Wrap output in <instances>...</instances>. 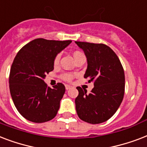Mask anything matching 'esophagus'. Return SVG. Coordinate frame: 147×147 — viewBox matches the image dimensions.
I'll list each match as a JSON object with an SVG mask.
<instances>
[{"label": "esophagus", "instance_id": "34e87169", "mask_svg": "<svg viewBox=\"0 0 147 147\" xmlns=\"http://www.w3.org/2000/svg\"><path fill=\"white\" fill-rule=\"evenodd\" d=\"M65 88H66V90H70V88H72V86H70V85H68V84H66Z\"/></svg>", "mask_w": 147, "mask_h": 147}]
</instances>
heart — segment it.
Returning <instances> with one entry per match:
<instances>
[{"mask_svg": "<svg viewBox=\"0 0 147 147\" xmlns=\"http://www.w3.org/2000/svg\"><path fill=\"white\" fill-rule=\"evenodd\" d=\"M80 55H83V53L79 52V51H75L73 53V56H74V57H77L78 56ZM60 59H61V54L60 53H58L57 55L55 56V57L53 59V64L54 65H57L58 63H59V61H60ZM62 79L66 80V81H70V80H72L73 77H74V75L72 74H70V73H66V74H63L62 75Z\"/></svg>", "mask_w": 147, "mask_h": 147, "instance_id": "1", "label": "heart"}]
</instances>
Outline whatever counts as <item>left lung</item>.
<instances>
[{
	"instance_id": "8db88e82",
	"label": "left lung",
	"mask_w": 147,
	"mask_h": 147,
	"mask_svg": "<svg viewBox=\"0 0 147 147\" xmlns=\"http://www.w3.org/2000/svg\"><path fill=\"white\" fill-rule=\"evenodd\" d=\"M84 51L87 69L84 78L94 82L90 94L80 86L75 99L76 110L80 120L97 124L108 120L122 103L125 90L123 66L115 52L103 44L75 41Z\"/></svg>"
}]
</instances>
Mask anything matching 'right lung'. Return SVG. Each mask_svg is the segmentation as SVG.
I'll use <instances>...</instances> for the list:
<instances>
[{
	"label": "right lung",
	"instance_id": "right-lung-1",
	"mask_svg": "<svg viewBox=\"0 0 147 147\" xmlns=\"http://www.w3.org/2000/svg\"><path fill=\"white\" fill-rule=\"evenodd\" d=\"M71 40L37 38L17 53L11 65L9 87L17 110L25 119L44 123L56 117L65 86L58 83L51 88L44 80L53 70V59Z\"/></svg>",
	"mask_w": 147,
	"mask_h": 147
}]
</instances>
